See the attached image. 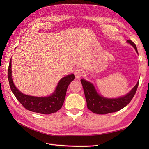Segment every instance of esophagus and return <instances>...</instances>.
Returning a JSON list of instances; mask_svg holds the SVG:
<instances>
[{
  "mask_svg": "<svg viewBox=\"0 0 149 149\" xmlns=\"http://www.w3.org/2000/svg\"><path fill=\"white\" fill-rule=\"evenodd\" d=\"M83 74V69H81L80 68H78L75 70V77L77 79L81 78V77L82 76V75Z\"/></svg>",
  "mask_w": 149,
  "mask_h": 149,
  "instance_id": "esophagus-1",
  "label": "esophagus"
}]
</instances>
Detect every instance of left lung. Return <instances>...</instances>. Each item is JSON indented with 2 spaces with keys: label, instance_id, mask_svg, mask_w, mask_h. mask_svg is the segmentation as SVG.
Returning <instances> with one entry per match:
<instances>
[{
  "label": "left lung",
  "instance_id": "obj_1",
  "mask_svg": "<svg viewBox=\"0 0 149 149\" xmlns=\"http://www.w3.org/2000/svg\"><path fill=\"white\" fill-rule=\"evenodd\" d=\"M127 42L131 44L138 54L135 44L131 40H127ZM81 82L83 87L88 109L94 113L99 115L118 111L125 107L134 97L139 84V82H138L134 87L124 96L116 99H108L100 95L97 92L92 83L84 79H81Z\"/></svg>",
  "mask_w": 149,
  "mask_h": 149
}]
</instances>
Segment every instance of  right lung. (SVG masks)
Returning a JSON list of instances; mask_svg holds the SVG:
<instances>
[{
    "label": "right lung",
    "mask_w": 149,
    "mask_h": 149,
    "mask_svg": "<svg viewBox=\"0 0 149 149\" xmlns=\"http://www.w3.org/2000/svg\"><path fill=\"white\" fill-rule=\"evenodd\" d=\"M9 86L17 99L26 109L38 113L49 115L61 108L65 101L66 90L70 83L75 79L74 74L68 75L59 81L56 90L51 95L38 97L27 95L19 91L13 83L11 73V59L8 70Z\"/></svg>",
    "instance_id": "1"
}]
</instances>
